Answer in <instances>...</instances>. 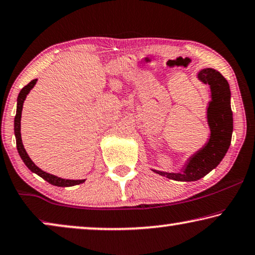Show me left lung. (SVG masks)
I'll return each instance as SVG.
<instances>
[{
  "label": "left lung",
  "instance_id": "1",
  "mask_svg": "<svg viewBox=\"0 0 255 255\" xmlns=\"http://www.w3.org/2000/svg\"><path fill=\"white\" fill-rule=\"evenodd\" d=\"M198 78L208 84L211 91V102L207 109L210 138L202 149L189 157L187 164L179 173H168L152 170L163 177L177 181H194L214 170L224 158L231 143L234 119L230 105L231 92L228 81L220 71L206 68L198 74Z\"/></svg>",
  "mask_w": 255,
  "mask_h": 255
}]
</instances>
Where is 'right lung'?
I'll list each match as a JSON object with an SVG mask.
<instances>
[{"instance_id": "obj_1", "label": "right lung", "mask_w": 255, "mask_h": 255, "mask_svg": "<svg viewBox=\"0 0 255 255\" xmlns=\"http://www.w3.org/2000/svg\"><path fill=\"white\" fill-rule=\"evenodd\" d=\"M35 83H37V80L31 81L30 83L21 89L18 98H17V111H16V117H15V136H16V144H17V150H18V153L20 156V158L23 159L24 164L30 168L32 172L37 173L39 177H41L42 179H45L46 181L49 182V184L54 185V186H59V187H70V186H75V185H80L83 184L85 181V179H82V180H70V179H62L56 177V175L49 174L47 172L42 171L41 168H39L37 165H35L33 162H32L30 157H28L26 150L24 149L23 142H21V136H20V118H21V110H23V103L25 98H26L27 93L31 91V89L34 87Z\"/></svg>"}]
</instances>
